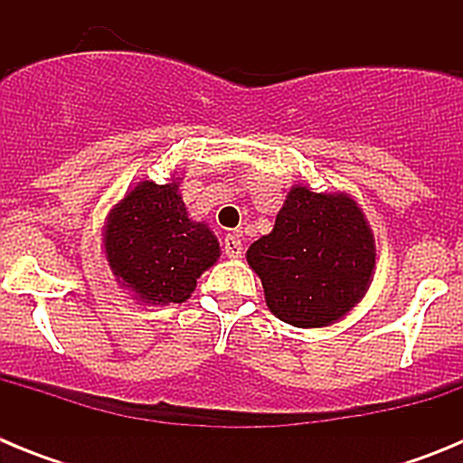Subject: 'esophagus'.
Wrapping results in <instances>:
<instances>
[{
    "mask_svg": "<svg viewBox=\"0 0 463 463\" xmlns=\"http://www.w3.org/2000/svg\"><path fill=\"white\" fill-rule=\"evenodd\" d=\"M224 255L229 257V260H239L241 255H243V243H241V239L236 234H227L224 236Z\"/></svg>",
    "mask_w": 463,
    "mask_h": 463,
    "instance_id": "obj_1",
    "label": "esophagus"
}]
</instances>
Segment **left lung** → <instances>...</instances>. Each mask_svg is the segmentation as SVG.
Returning a JSON list of instances; mask_svg holds the SVG:
<instances>
[{"mask_svg":"<svg viewBox=\"0 0 463 463\" xmlns=\"http://www.w3.org/2000/svg\"><path fill=\"white\" fill-rule=\"evenodd\" d=\"M245 260L278 320L315 329L343 320L366 297L375 239L347 192L325 194L297 183L271 232L248 248Z\"/></svg>","mask_w":463,"mask_h":463,"instance_id":"1","label":"left lung"}]
</instances>
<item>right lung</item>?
Instances as JSON below:
<instances>
[{"instance_id":"obj_1","label":"right lung","mask_w":463,"mask_h":463,"mask_svg":"<svg viewBox=\"0 0 463 463\" xmlns=\"http://www.w3.org/2000/svg\"><path fill=\"white\" fill-rule=\"evenodd\" d=\"M101 236L116 282L146 306L187 301L196 278L222 252L211 227L190 218L175 174L166 185L129 187L106 215Z\"/></svg>"}]
</instances>
